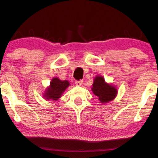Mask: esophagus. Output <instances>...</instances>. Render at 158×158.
<instances>
[{"instance_id": "1", "label": "esophagus", "mask_w": 158, "mask_h": 158, "mask_svg": "<svg viewBox=\"0 0 158 158\" xmlns=\"http://www.w3.org/2000/svg\"><path fill=\"white\" fill-rule=\"evenodd\" d=\"M83 81H75V85H76L77 86H81L82 84H83Z\"/></svg>"}]
</instances>
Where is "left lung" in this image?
<instances>
[{
	"label": "left lung",
	"instance_id": "1",
	"mask_svg": "<svg viewBox=\"0 0 158 158\" xmlns=\"http://www.w3.org/2000/svg\"><path fill=\"white\" fill-rule=\"evenodd\" d=\"M92 91L98 97L101 103H106L114 100L117 95V90L114 86L106 83L103 77L101 75L95 77Z\"/></svg>",
	"mask_w": 158,
	"mask_h": 158
}]
</instances>
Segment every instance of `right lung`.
Wrapping results in <instances>:
<instances>
[{
    "instance_id": "obj_1",
    "label": "right lung",
    "mask_w": 158,
    "mask_h": 158,
    "mask_svg": "<svg viewBox=\"0 0 158 158\" xmlns=\"http://www.w3.org/2000/svg\"><path fill=\"white\" fill-rule=\"evenodd\" d=\"M69 85L70 83L68 81H60L57 77H54L50 82V85L46 88L44 93V98L47 100L57 101Z\"/></svg>"
}]
</instances>
